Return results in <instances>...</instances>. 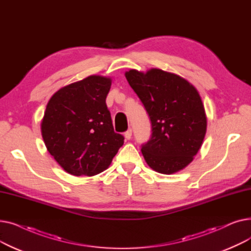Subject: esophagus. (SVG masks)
Returning <instances> with one entry per match:
<instances>
[{"instance_id":"1","label":"esophagus","mask_w":251,"mask_h":251,"mask_svg":"<svg viewBox=\"0 0 251 251\" xmlns=\"http://www.w3.org/2000/svg\"><path fill=\"white\" fill-rule=\"evenodd\" d=\"M124 136L127 140H129L131 138V136H132V129H128L126 132L124 133Z\"/></svg>"}]
</instances>
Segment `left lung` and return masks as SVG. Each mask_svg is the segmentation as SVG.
<instances>
[{
	"label": "left lung",
	"instance_id": "1",
	"mask_svg": "<svg viewBox=\"0 0 251 251\" xmlns=\"http://www.w3.org/2000/svg\"><path fill=\"white\" fill-rule=\"evenodd\" d=\"M125 76L151 122V137L141 146L148 165L167 175L188 166L206 132L199 91L186 79L156 68L147 73L131 69Z\"/></svg>",
	"mask_w": 251,
	"mask_h": 251
}]
</instances>
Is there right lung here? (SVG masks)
Listing matches in <instances>:
<instances>
[{
    "label": "right lung",
    "mask_w": 251,
    "mask_h": 251,
    "mask_svg": "<svg viewBox=\"0 0 251 251\" xmlns=\"http://www.w3.org/2000/svg\"><path fill=\"white\" fill-rule=\"evenodd\" d=\"M111 84V78L91 75L62 87L47 104L41 127L45 144L71 175L100 174L123 146L105 103Z\"/></svg>",
    "instance_id": "obj_1"
}]
</instances>
